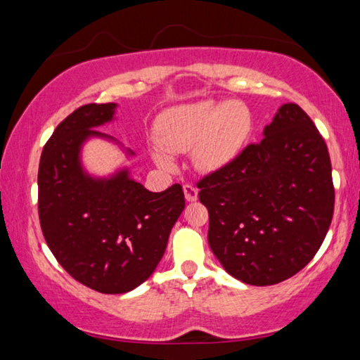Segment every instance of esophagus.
Wrapping results in <instances>:
<instances>
[{
	"instance_id": "34e87169",
	"label": "esophagus",
	"mask_w": 360,
	"mask_h": 360,
	"mask_svg": "<svg viewBox=\"0 0 360 360\" xmlns=\"http://www.w3.org/2000/svg\"><path fill=\"white\" fill-rule=\"evenodd\" d=\"M184 195H186V200L187 202H195V200L198 198V188L192 186V184H184Z\"/></svg>"
}]
</instances>
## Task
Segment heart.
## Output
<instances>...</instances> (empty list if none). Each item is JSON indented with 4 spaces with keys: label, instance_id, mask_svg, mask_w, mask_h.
I'll return each mask as SVG.
<instances>
[{
    "label": "heart",
    "instance_id": "obj_1",
    "mask_svg": "<svg viewBox=\"0 0 360 360\" xmlns=\"http://www.w3.org/2000/svg\"><path fill=\"white\" fill-rule=\"evenodd\" d=\"M249 109L240 101H195L172 108L157 125L158 141L168 152H187L195 148V162L203 169H219L240 154L251 133ZM163 149L154 150L160 167H172Z\"/></svg>",
    "mask_w": 360,
    "mask_h": 360
}]
</instances>
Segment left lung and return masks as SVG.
I'll return each mask as SVG.
<instances>
[{
	"label": "left lung",
	"instance_id": "8db88e82",
	"mask_svg": "<svg viewBox=\"0 0 360 360\" xmlns=\"http://www.w3.org/2000/svg\"><path fill=\"white\" fill-rule=\"evenodd\" d=\"M208 243L225 271L271 285L309 264L333 216L330 157L313 120L285 103L264 139L198 182Z\"/></svg>",
	"mask_w": 360,
	"mask_h": 360
}]
</instances>
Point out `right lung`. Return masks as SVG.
Masks as SVG:
<instances>
[{
    "label": "right lung",
    "mask_w": 360,
    "mask_h": 360,
    "mask_svg": "<svg viewBox=\"0 0 360 360\" xmlns=\"http://www.w3.org/2000/svg\"><path fill=\"white\" fill-rule=\"evenodd\" d=\"M115 108L90 103L60 122L38 172V212L49 249L76 281L101 294H125L154 273L186 206L179 184L149 192L127 168L111 178L84 172L82 144L92 136L112 139L94 129L111 122Z\"/></svg>",
    "instance_id": "1"
}]
</instances>
